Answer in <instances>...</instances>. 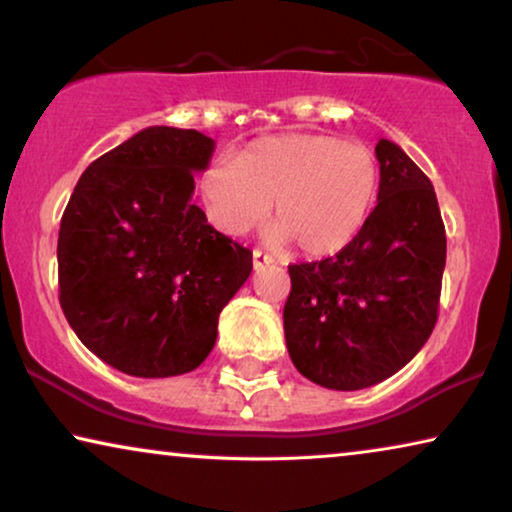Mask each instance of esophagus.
I'll return each mask as SVG.
<instances>
[{
  "label": "esophagus",
  "instance_id": "1",
  "mask_svg": "<svg viewBox=\"0 0 512 512\" xmlns=\"http://www.w3.org/2000/svg\"><path fill=\"white\" fill-rule=\"evenodd\" d=\"M270 263H272V256H268V254H263V251L254 249V268H256V270L263 268V265H270Z\"/></svg>",
  "mask_w": 512,
  "mask_h": 512
}]
</instances>
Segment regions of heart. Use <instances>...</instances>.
Wrapping results in <instances>:
<instances>
[{"label":"heart","mask_w":512,"mask_h":512,"mask_svg":"<svg viewBox=\"0 0 512 512\" xmlns=\"http://www.w3.org/2000/svg\"><path fill=\"white\" fill-rule=\"evenodd\" d=\"M207 221L228 237L261 226L270 247L291 242L307 256L345 249L373 212L380 193V165L366 144L333 135L289 132L244 146L235 163L214 160L200 174Z\"/></svg>","instance_id":"b5f03b06"}]
</instances>
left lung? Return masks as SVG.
Segmentation results:
<instances>
[{"instance_id": "left-lung-1", "label": "left lung", "mask_w": 512, "mask_h": 512, "mask_svg": "<svg viewBox=\"0 0 512 512\" xmlns=\"http://www.w3.org/2000/svg\"><path fill=\"white\" fill-rule=\"evenodd\" d=\"M380 193L361 233L324 261L289 265L284 335L293 366L338 391L398 373L438 321L445 226L431 181L380 139Z\"/></svg>"}]
</instances>
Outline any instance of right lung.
<instances>
[{
	"instance_id": "1",
	"label": "right lung",
	"mask_w": 512,
	"mask_h": 512,
	"mask_svg": "<svg viewBox=\"0 0 512 512\" xmlns=\"http://www.w3.org/2000/svg\"><path fill=\"white\" fill-rule=\"evenodd\" d=\"M214 153L198 130L153 125L81 174L60 221L62 312L104 363L135 377L191 373L216 342L251 251L193 205Z\"/></svg>"
}]
</instances>
